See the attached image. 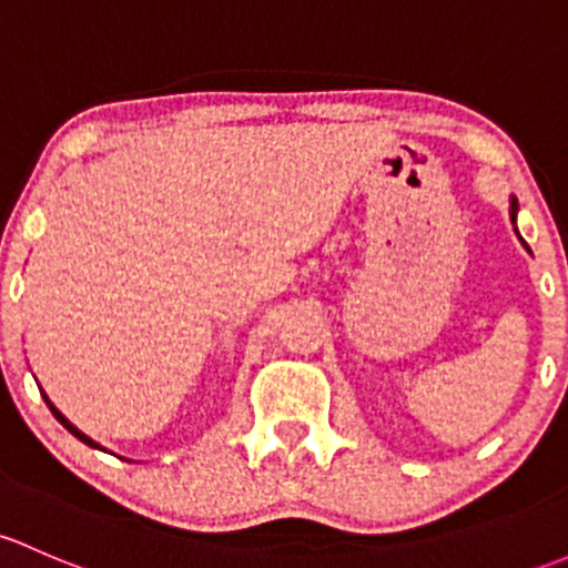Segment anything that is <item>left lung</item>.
Returning <instances> with one entry per match:
<instances>
[{
	"instance_id": "obj_1",
	"label": "left lung",
	"mask_w": 568,
	"mask_h": 568,
	"mask_svg": "<svg viewBox=\"0 0 568 568\" xmlns=\"http://www.w3.org/2000/svg\"><path fill=\"white\" fill-rule=\"evenodd\" d=\"M514 215H517V199H511V221H514Z\"/></svg>"
}]
</instances>
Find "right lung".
<instances>
[{
	"label": "right lung",
	"mask_w": 568,
	"mask_h": 568,
	"mask_svg": "<svg viewBox=\"0 0 568 568\" xmlns=\"http://www.w3.org/2000/svg\"><path fill=\"white\" fill-rule=\"evenodd\" d=\"M43 399H45V396H43ZM45 405H49V410H51V413H54V418H57V420H60V424H62V426H65V429L70 432V435H75V437H79V440H81V443H87V446H92V448H101V446H98V443H95V440H90V437H87V435H84V432H79V429H75V426H73V424H70V420L65 418V415H62L60 410H57V407H54V405H51V402H49V399H45Z\"/></svg>",
	"instance_id": "right-lung-1"
}]
</instances>
